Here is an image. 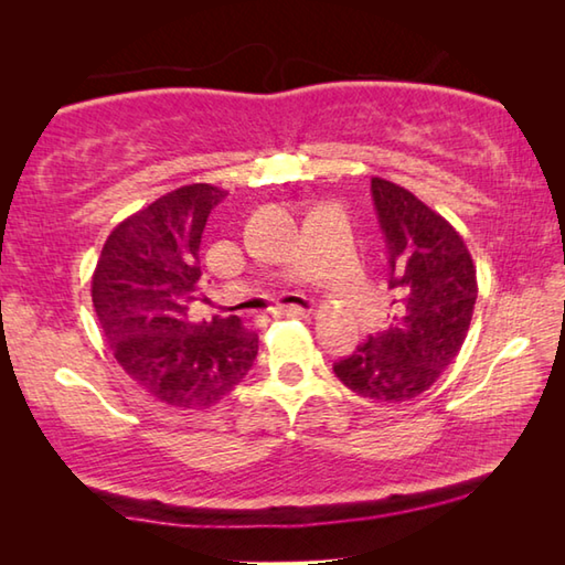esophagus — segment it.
Masks as SVG:
<instances>
[{"mask_svg":"<svg viewBox=\"0 0 565 565\" xmlns=\"http://www.w3.org/2000/svg\"><path fill=\"white\" fill-rule=\"evenodd\" d=\"M313 306H276L274 317H309Z\"/></svg>","mask_w":565,"mask_h":565,"instance_id":"obj_1","label":"esophagus"}]
</instances>
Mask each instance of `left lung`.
Returning <instances> with one entry per match:
<instances>
[{"label":"left lung","mask_w":565,"mask_h":565,"mask_svg":"<svg viewBox=\"0 0 565 565\" xmlns=\"http://www.w3.org/2000/svg\"><path fill=\"white\" fill-rule=\"evenodd\" d=\"M371 196L388 248L394 323L333 374L361 398L401 404L431 388L461 351L478 296L476 266L461 234L408 189L381 177Z\"/></svg>","instance_id":"1"}]
</instances>
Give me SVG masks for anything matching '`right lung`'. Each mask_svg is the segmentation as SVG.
I'll return each mask as SVG.
<instances>
[{
    "label": "right lung",
    "instance_id": "right-lung-1",
    "mask_svg": "<svg viewBox=\"0 0 565 565\" xmlns=\"http://www.w3.org/2000/svg\"><path fill=\"white\" fill-rule=\"evenodd\" d=\"M212 184L179 186L111 228L92 276L99 327L119 366L169 408L202 411L232 394L254 366L259 337L238 317L191 321L199 301V246Z\"/></svg>",
    "mask_w": 565,
    "mask_h": 565
}]
</instances>
